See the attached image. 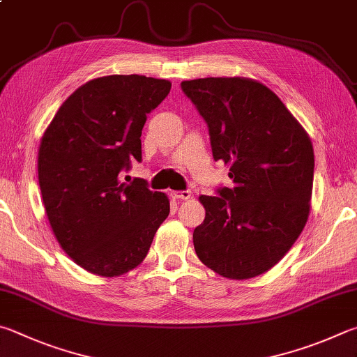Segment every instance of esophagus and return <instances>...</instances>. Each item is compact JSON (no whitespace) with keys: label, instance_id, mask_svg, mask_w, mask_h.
<instances>
[{"label":"esophagus","instance_id":"1","mask_svg":"<svg viewBox=\"0 0 357 357\" xmlns=\"http://www.w3.org/2000/svg\"><path fill=\"white\" fill-rule=\"evenodd\" d=\"M172 197L176 199H190L192 192L190 190H179V192H172Z\"/></svg>","mask_w":357,"mask_h":357}]
</instances>
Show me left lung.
Returning <instances> with one entry per match:
<instances>
[{
  "label": "left lung",
  "mask_w": 357,
  "mask_h": 357,
  "mask_svg": "<svg viewBox=\"0 0 357 357\" xmlns=\"http://www.w3.org/2000/svg\"><path fill=\"white\" fill-rule=\"evenodd\" d=\"M181 89L209 128L212 154L229 165L232 189L201 195L197 256L229 280L268 271L286 256L309 217L314 148L278 95L248 77H203Z\"/></svg>",
  "instance_id": "8db88e82"
}]
</instances>
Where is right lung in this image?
<instances>
[{"label": "right lung", "mask_w": 357, "mask_h": 357, "mask_svg": "<svg viewBox=\"0 0 357 357\" xmlns=\"http://www.w3.org/2000/svg\"><path fill=\"white\" fill-rule=\"evenodd\" d=\"M172 82L140 75L96 77L56 112L38 148V184L62 250L84 270L120 276L144 261L170 213L165 193L120 172L142 160L146 114Z\"/></svg>", "instance_id": "add662e5"}]
</instances>
